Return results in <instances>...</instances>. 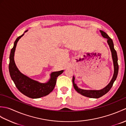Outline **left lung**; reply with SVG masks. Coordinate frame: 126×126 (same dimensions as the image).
<instances>
[{
	"instance_id": "left-lung-1",
	"label": "left lung",
	"mask_w": 126,
	"mask_h": 126,
	"mask_svg": "<svg viewBox=\"0 0 126 126\" xmlns=\"http://www.w3.org/2000/svg\"><path fill=\"white\" fill-rule=\"evenodd\" d=\"M100 32L101 33L102 36L104 38H107V39L108 44L109 45V47H110V49L111 52L112 58H113V63H114V74L113 77V79H111L110 83H109L107 85L105 88H104L103 89L100 90H88L81 89H80V88H79L76 85V84L74 82L75 77L73 76V85L75 89L80 94L90 98H98L107 93L110 90L112 86H113L114 81H115L117 78V74H118V71H119V65H118V63H117V53H116V50H115L114 47V44H113V41H112V39L108 36V34L106 32H104V31L100 30Z\"/></svg>"
}]
</instances>
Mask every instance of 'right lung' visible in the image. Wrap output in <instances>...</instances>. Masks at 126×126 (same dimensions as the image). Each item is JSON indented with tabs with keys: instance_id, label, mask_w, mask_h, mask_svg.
<instances>
[{
	"instance_id": "right-lung-1",
	"label": "right lung",
	"mask_w": 126,
	"mask_h": 126,
	"mask_svg": "<svg viewBox=\"0 0 126 126\" xmlns=\"http://www.w3.org/2000/svg\"><path fill=\"white\" fill-rule=\"evenodd\" d=\"M26 31H25V32ZM24 34V33L16 39L13 47L11 50L9 65V73L16 87L20 92L30 98H40L49 94L53 90L57 77L62 74L63 70L53 72L51 74V79L45 83H41L34 81L21 73L16 65L14 61V55L17 42Z\"/></svg>"
}]
</instances>
